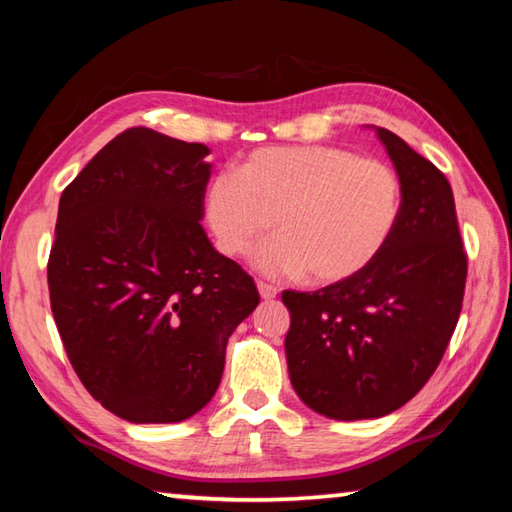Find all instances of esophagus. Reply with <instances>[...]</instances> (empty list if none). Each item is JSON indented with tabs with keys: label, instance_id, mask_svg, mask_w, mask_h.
Segmentation results:
<instances>
[{
	"label": "esophagus",
	"instance_id": "esophagus-1",
	"mask_svg": "<svg viewBox=\"0 0 512 512\" xmlns=\"http://www.w3.org/2000/svg\"><path fill=\"white\" fill-rule=\"evenodd\" d=\"M257 291L259 296H262V300H273L277 296V289L273 284H266V282H257Z\"/></svg>",
	"mask_w": 512,
	"mask_h": 512
}]
</instances>
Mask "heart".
<instances>
[{"mask_svg":"<svg viewBox=\"0 0 512 512\" xmlns=\"http://www.w3.org/2000/svg\"><path fill=\"white\" fill-rule=\"evenodd\" d=\"M402 185L379 160L339 146H271L248 155L239 173H219L205 194L216 244L230 257L257 250L255 266L271 277L305 275L334 284L363 271L400 216Z\"/></svg>","mask_w":512,"mask_h":512,"instance_id":"obj_1","label":"heart"}]
</instances>
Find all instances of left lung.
Segmentation results:
<instances>
[{"mask_svg": "<svg viewBox=\"0 0 512 512\" xmlns=\"http://www.w3.org/2000/svg\"><path fill=\"white\" fill-rule=\"evenodd\" d=\"M375 133L402 185L386 246L348 280L282 293L293 391L343 422L384 418L427 384L454 334L467 275L452 185L402 137Z\"/></svg>", "mask_w": 512, "mask_h": 512, "instance_id": "8db88e82", "label": "left lung"}]
</instances>
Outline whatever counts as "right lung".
<instances>
[{"instance_id":"obj_1","label":"right lung","mask_w":512,"mask_h":512,"mask_svg":"<svg viewBox=\"0 0 512 512\" xmlns=\"http://www.w3.org/2000/svg\"><path fill=\"white\" fill-rule=\"evenodd\" d=\"M207 155L205 144L128 128L60 196L51 311L83 386L121 420L201 411L230 334L259 305L253 277L201 225Z\"/></svg>"}]
</instances>
